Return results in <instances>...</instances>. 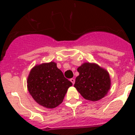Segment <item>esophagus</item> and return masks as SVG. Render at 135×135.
Masks as SVG:
<instances>
[{
    "label": "esophagus",
    "mask_w": 135,
    "mask_h": 135,
    "mask_svg": "<svg viewBox=\"0 0 135 135\" xmlns=\"http://www.w3.org/2000/svg\"><path fill=\"white\" fill-rule=\"evenodd\" d=\"M70 81H71V82L73 83V85H74V83H75V80H74V78H71V79H70Z\"/></svg>",
    "instance_id": "34e87169"
}]
</instances>
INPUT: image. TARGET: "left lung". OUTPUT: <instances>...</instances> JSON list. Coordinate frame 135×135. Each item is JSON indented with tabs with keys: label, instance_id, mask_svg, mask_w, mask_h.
I'll list each match as a JSON object with an SVG mask.
<instances>
[{
	"label": "left lung",
	"instance_id": "8db88e82",
	"mask_svg": "<svg viewBox=\"0 0 135 135\" xmlns=\"http://www.w3.org/2000/svg\"><path fill=\"white\" fill-rule=\"evenodd\" d=\"M74 88L86 100L97 101L104 97L110 88L108 71L95 63L85 62L77 69Z\"/></svg>",
	"mask_w": 135,
	"mask_h": 135
}]
</instances>
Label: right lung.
<instances>
[{
    "instance_id": "right-lung-1",
    "label": "right lung",
    "mask_w": 135,
    "mask_h": 135,
    "mask_svg": "<svg viewBox=\"0 0 135 135\" xmlns=\"http://www.w3.org/2000/svg\"><path fill=\"white\" fill-rule=\"evenodd\" d=\"M72 85L54 62L36 65L27 78L28 92L38 104L47 108H55L62 103Z\"/></svg>"
}]
</instances>
